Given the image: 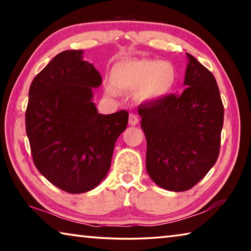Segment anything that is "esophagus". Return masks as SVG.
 Instances as JSON below:
<instances>
[{"instance_id": "1", "label": "esophagus", "mask_w": 251, "mask_h": 251, "mask_svg": "<svg viewBox=\"0 0 251 251\" xmlns=\"http://www.w3.org/2000/svg\"><path fill=\"white\" fill-rule=\"evenodd\" d=\"M128 123L131 125V126H135L137 125L139 123V118L137 115H135V114H130L129 115V118H128Z\"/></svg>"}]
</instances>
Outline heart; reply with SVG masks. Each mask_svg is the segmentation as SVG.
Masks as SVG:
<instances>
[{
	"label": "heart",
	"instance_id": "1",
	"mask_svg": "<svg viewBox=\"0 0 251 251\" xmlns=\"http://www.w3.org/2000/svg\"><path fill=\"white\" fill-rule=\"evenodd\" d=\"M110 85L106 92L110 96L116 91L134 92L139 101H159L171 96L177 86V71L172 63L151 58L124 59L113 65Z\"/></svg>",
	"mask_w": 251,
	"mask_h": 251
}]
</instances>
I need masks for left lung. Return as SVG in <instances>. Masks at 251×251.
<instances>
[{"label":"left lung","instance_id":"left-lung-1","mask_svg":"<svg viewBox=\"0 0 251 251\" xmlns=\"http://www.w3.org/2000/svg\"><path fill=\"white\" fill-rule=\"evenodd\" d=\"M186 54L185 91L138 107L147 141L146 171L156 185L172 192L190 189L210 171L218 158L224 125L214 75Z\"/></svg>","mask_w":251,"mask_h":251}]
</instances>
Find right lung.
<instances>
[{"instance_id": "right-lung-1", "label": "right lung", "mask_w": 251, "mask_h": 251, "mask_svg": "<svg viewBox=\"0 0 251 251\" xmlns=\"http://www.w3.org/2000/svg\"><path fill=\"white\" fill-rule=\"evenodd\" d=\"M101 76L83 50L57 54L29 86L26 134L36 168L70 194L90 192L107 175L126 110L99 113L93 101Z\"/></svg>"}]
</instances>
